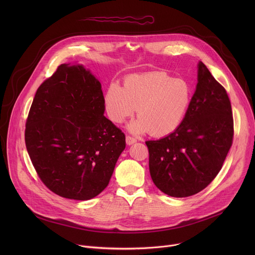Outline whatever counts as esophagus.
<instances>
[{
	"label": "esophagus",
	"instance_id": "esophagus-1",
	"mask_svg": "<svg viewBox=\"0 0 255 255\" xmlns=\"http://www.w3.org/2000/svg\"><path fill=\"white\" fill-rule=\"evenodd\" d=\"M135 142H137V139H136V138H134V137H132V136H126V143H127L128 145H131V144H133V143H135Z\"/></svg>",
	"mask_w": 255,
	"mask_h": 255
}]
</instances>
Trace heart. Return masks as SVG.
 I'll use <instances>...</instances> for the list:
<instances>
[{"label": "heart", "instance_id": "obj_1", "mask_svg": "<svg viewBox=\"0 0 255 255\" xmlns=\"http://www.w3.org/2000/svg\"><path fill=\"white\" fill-rule=\"evenodd\" d=\"M193 99V88L185 79H173L164 71L131 75L123 88L111 83L104 97L106 113L122 124L137 109L138 119L129 126L133 133L148 132L155 137L174 132L185 120Z\"/></svg>", "mask_w": 255, "mask_h": 255}]
</instances>
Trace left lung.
Wrapping results in <instances>:
<instances>
[{
  "instance_id": "1",
  "label": "left lung",
  "mask_w": 255,
  "mask_h": 255,
  "mask_svg": "<svg viewBox=\"0 0 255 255\" xmlns=\"http://www.w3.org/2000/svg\"><path fill=\"white\" fill-rule=\"evenodd\" d=\"M233 134L227 92L200 61L196 92L183 123L169 135L145 142L154 185L175 198L203 191L222 168Z\"/></svg>"
}]
</instances>
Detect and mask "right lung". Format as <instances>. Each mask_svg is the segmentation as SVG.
Masks as SVG:
<instances>
[{"mask_svg":"<svg viewBox=\"0 0 255 255\" xmlns=\"http://www.w3.org/2000/svg\"><path fill=\"white\" fill-rule=\"evenodd\" d=\"M100 82L83 65L60 64L35 94L25 143L42 183L86 201L102 193L125 149V134L104 116Z\"/></svg>","mask_w":255,"mask_h":255,"instance_id":"1","label":"right lung"}]
</instances>
